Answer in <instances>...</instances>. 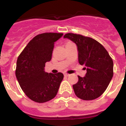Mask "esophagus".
Returning a JSON list of instances; mask_svg holds the SVG:
<instances>
[{"label":"esophagus","mask_w":126,"mask_h":126,"mask_svg":"<svg viewBox=\"0 0 126 126\" xmlns=\"http://www.w3.org/2000/svg\"><path fill=\"white\" fill-rule=\"evenodd\" d=\"M64 76H66V77H67V76H69V74H67V73H64Z\"/></svg>","instance_id":"esophagus-1"}]
</instances>
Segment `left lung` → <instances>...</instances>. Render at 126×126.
<instances>
[{"label":"left lung","instance_id":"8db88e82","mask_svg":"<svg viewBox=\"0 0 126 126\" xmlns=\"http://www.w3.org/2000/svg\"><path fill=\"white\" fill-rule=\"evenodd\" d=\"M64 38L76 44L79 64L86 66L85 76H78V82L73 85L75 95L83 100L96 99L106 90L113 76L112 59L94 39L73 33L65 34Z\"/></svg>","mask_w":126,"mask_h":126}]
</instances>
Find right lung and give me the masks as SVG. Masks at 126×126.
I'll use <instances>...</instances> for the list:
<instances>
[{
	"label": "right lung",
	"instance_id": "1",
	"mask_svg": "<svg viewBox=\"0 0 126 126\" xmlns=\"http://www.w3.org/2000/svg\"><path fill=\"white\" fill-rule=\"evenodd\" d=\"M63 35L46 32L36 35L19 56L16 77L25 95L35 102H47L58 92L63 74L47 73L44 67L46 62L51 60L54 43Z\"/></svg>",
	"mask_w": 126,
	"mask_h": 126
}]
</instances>
